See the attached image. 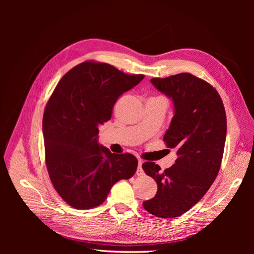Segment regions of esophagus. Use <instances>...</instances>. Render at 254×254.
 Masks as SVG:
<instances>
[{"mask_svg": "<svg viewBox=\"0 0 254 254\" xmlns=\"http://www.w3.org/2000/svg\"><path fill=\"white\" fill-rule=\"evenodd\" d=\"M142 164H143V161H142V159H139V162H138V169H137V172H136V174H137L138 176H141V175L144 174V171H143V169H142Z\"/></svg>", "mask_w": 254, "mask_h": 254, "instance_id": "obj_1", "label": "esophagus"}]
</instances>
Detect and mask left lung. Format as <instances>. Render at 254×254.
<instances>
[{
  "mask_svg": "<svg viewBox=\"0 0 254 254\" xmlns=\"http://www.w3.org/2000/svg\"><path fill=\"white\" fill-rule=\"evenodd\" d=\"M150 81L174 105L164 141L178 157L165 171L153 162L142 165L157 184L156 194L143 207L154 216L173 218L193 207L214 182L224 150L226 116L217 90L190 73Z\"/></svg>",
  "mask_w": 254,
  "mask_h": 254,
  "instance_id": "8db88e82",
  "label": "left lung"
}]
</instances>
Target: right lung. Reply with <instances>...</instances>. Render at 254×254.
Here are the masks:
<instances>
[{"instance_id":"obj_1","label":"right lung","mask_w":254,"mask_h":254,"mask_svg":"<svg viewBox=\"0 0 254 254\" xmlns=\"http://www.w3.org/2000/svg\"><path fill=\"white\" fill-rule=\"evenodd\" d=\"M144 75H127L105 63L84 62L66 73L45 107L43 136L50 180L76 209L101 205L112 186L129 179L138 167L129 153H111L98 142L99 127L113 106Z\"/></svg>"}]
</instances>
